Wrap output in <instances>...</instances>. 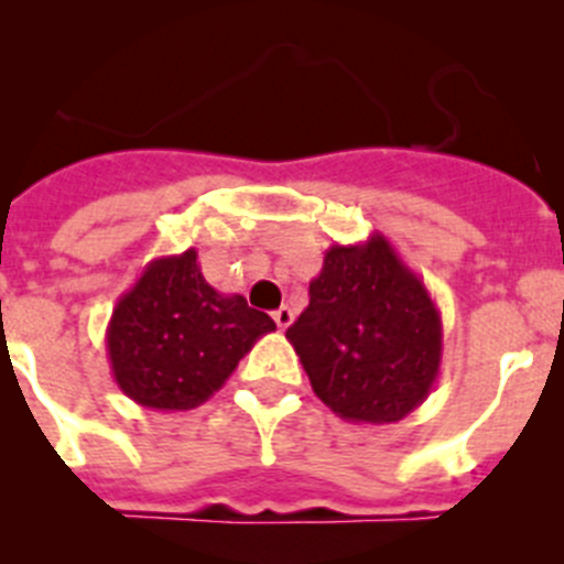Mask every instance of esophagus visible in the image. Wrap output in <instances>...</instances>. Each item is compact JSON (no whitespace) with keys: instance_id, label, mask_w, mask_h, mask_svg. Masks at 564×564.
I'll return each instance as SVG.
<instances>
[{"instance_id":"obj_1","label":"esophagus","mask_w":564,"mask_h":564,"mask_svg":"<svg viewBox=\"0 0 564 564\" xmlns=\"http://www.w3.org/2000/svg\"><path fill=\"white\" fill-rule=\"evenodd\" d=\"M273 322H276L279 330H288L293 325V311L288 305H282L279 311H273Z\"/></svg>"}]
</instances>
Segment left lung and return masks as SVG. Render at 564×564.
I'll list each match as a JSON object with an SVG mask.
<instances>
[{"label": "left lung", "instance_id": "left-lung-1", "mask_svg": "<svg viewBox=\"0 0 564 564\" xmlns=\"http://www.w3.org/2000/svg\"><path fill=\"white\" fill-rule=\"evenodd\" d=\"M285 336L313 392L344 421H403L441 372V311L383 234L327 248Z\"/></svg>", "mask_w": 564, "mask_h": 564}]
</instances>
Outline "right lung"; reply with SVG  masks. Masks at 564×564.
Returning a JSON list of instances; mask_svg holds the SVG:
<instances>
[{"instance_id": "obj_1", "label": "right lung", "mask_w": 564, "mask_h": 564, "mask_svg": "<svg viewBox=\"0 0 564 564\" xmlns=\"http://www.w3.org/2000/svg\"><path fill=\"white\" fill-rule=\"evenodd\" d=\"M273 318L239 293L214 291L197 251L158 257L118 299L107 325L115 383L147 410L183 412L220 390Z\"/></svg>"}]
</instances>
